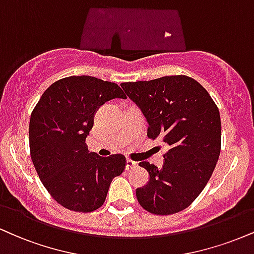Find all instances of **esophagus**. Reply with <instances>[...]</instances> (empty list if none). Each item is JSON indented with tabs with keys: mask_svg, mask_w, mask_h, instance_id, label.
<instances>
[{
	"mask_svg": "<svg viewBox=\"0 0 254 254\" xmlns=\"http://www.w3.org/2000/svg\"><path fill=\"white\" fill-rule=\"evenodd\" d=\"M136 166H137V162L132 161L131 158H127V170L133 169V168H136Z\"/></svg>",
	"mask_w": 254,
	"mask_h": 254,
	"instance_id": "34e87169",
	"label": "esophagus"
}]
</instances>
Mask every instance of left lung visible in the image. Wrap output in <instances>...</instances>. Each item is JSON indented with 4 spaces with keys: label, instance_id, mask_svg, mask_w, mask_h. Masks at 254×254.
<instances>
[{
    "label": "left lung",
    "instance_id": "left-lung-1",
    "mask_svg": "<svg viewBox=\"0 0 254 254\" xmlns=\"http://www.w3.org/2000/svg\"><path fill=\"white\" fill-rule=\"evenodd\" d=\"M125 93L148 121V137L169 145L161 169L139 166L150 175L136 190L146 212L170 215L193 203L209 181L221 150L218 106L200 82L187 75H167L149 81L122 82Z\"/></svg>",
    "mask_w": 254,
    "mask_h": 254
}]
</instances>
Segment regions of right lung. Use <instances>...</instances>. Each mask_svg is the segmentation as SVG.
<instances>
[{
	"instance_id": "obj_1",
	"label": "right lung",
	"mask_w": 254,
	"mask_h": 254,
	"mask_svg": "<svg viewBox=\"0 0 254 254\" xmlns=\"http://www.w3.org/2000/svg\"><path fill=\"white\" fill-rule=\"evenodd\" d=\"M114 98H127L116 82L72 75L53 82L30 115L29 148L36 173L51 196L73 212L102 207L112 180L127 166L124 155L102 157L85 143L98 106Z\"/></svg>"
}]
</instances>
